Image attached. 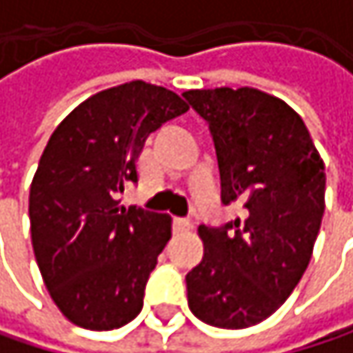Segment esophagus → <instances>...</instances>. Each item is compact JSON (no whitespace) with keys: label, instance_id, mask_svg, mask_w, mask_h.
Returning <instances> with one entry per match:
<instances>
[{"label":"esophagus","instance_id":"1","mask_svg":"<svg viewBox=\"0 0 353 353\" xmlns=\"http://www.w3.org/2000/svg\"><path fill=\"white\" fill-rule=\"evenodd\" d=\"M190 227H192V223H190L188 219H179V216H176V219H174V231H176V233L188 231Z\"/></svg>","mask_w":353,"mask_h":353}]
</instances>
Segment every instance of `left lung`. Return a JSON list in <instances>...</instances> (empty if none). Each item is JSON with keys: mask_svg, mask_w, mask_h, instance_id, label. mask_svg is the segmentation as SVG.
<instances>
[{"mask_svg": "<svg viewBox=\"0 0 353 353\" xmlns=\"http://www.w3.org/2000/svg\"><path fill=\"white\" fill-rule=\"evenodd\" d=\"M210 126L223 202L245 216L200 225L202 261L188 272L190 311L212 327L245 329L276 313L301 282L325 212V163L303 118L255 88L183 94Z\"/></svg>", "mask_w": 353, "mask_h": 353, "instance_id": "obj_1", "label": "left lung"}]
</instances>
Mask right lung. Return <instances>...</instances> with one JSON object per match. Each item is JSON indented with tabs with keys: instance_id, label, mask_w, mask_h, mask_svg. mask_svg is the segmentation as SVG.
<instances>
[{
	"instance_id": "right-lung-1",
	"label": "right lung",
	"mask_w": 353,
	"mask_h": 353,
	"mask_svg": "<svg viewBox=\"0 0 353 353\" xmlns=\"http://www.w3.org/2000/svg\"><path fill=\"white\" fill-rule=\"evenodd\" d=\"M188 108L137 79L94 94L50 134L30 185V233L44 286L73 325L108 331L141 313L172 216L116 196L139 179L147 137Z\"/></svg>"
}]
</instances>
